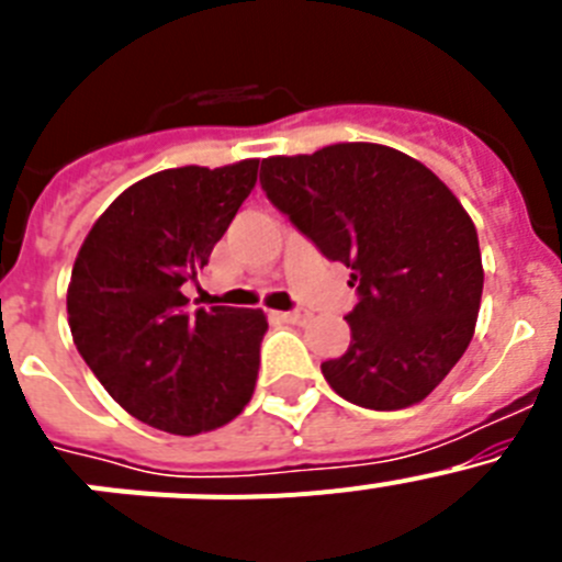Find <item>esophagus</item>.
Here are the masks:
<instances>
[{
  "label": "esophagus",
  "instance_id": "34e87169",
  "mask_svg": "<svg viewBox=\"0 0 562 562\" xmlns=\"http://www.w3.org/2000/svg\"><path fill=\"white\" fill-rule=\"evenodd\" d=\"M278 321H284V324H306L310 321V312L306 310H292V312H278Z\"/></svg>",
  "mask_w": 562,
  "mask_h": 562
}]
</instances>
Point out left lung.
Returning <instances> with one entry per match:
<instances>
[{
    "label": "left lung",
    "mask_w": 562,
    "mask_h": 562,
    "mask_svg": "<svg viewBox=\"0 0 562 562\" xmlns=\"http://www.w3.org/2000/svg\"><path fill=\"white\" fill-rule=\"evenodd\" d=\"M267 200L351 267V342L321 366L360 408L400 411L450 374L475 331L484 290L479 233L430 168L380 143H335L261 160Z\"/></svg>",
    "instance_id": "1"
}]
</instances>
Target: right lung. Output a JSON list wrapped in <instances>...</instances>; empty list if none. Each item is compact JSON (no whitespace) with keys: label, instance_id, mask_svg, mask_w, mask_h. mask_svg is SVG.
Here are the masks:
<instances>
[{"label":"right lung","instance_id":"1","mask_svg":"<svg viewBox=\"0 0 562 562\" xmlns=\"http://www.w3.org/2000/svg\"><path fill=\"white\" fill-rule=\"evenodd\" d=\"M256 173L258 160L151 173L98 216L72 265L67 317L78 351L123 411L166 434L222 428L256 391L265 312L188 315L182 295Z\"/></svg>","mask_w":562,"mask_h":562}]
</instances>
